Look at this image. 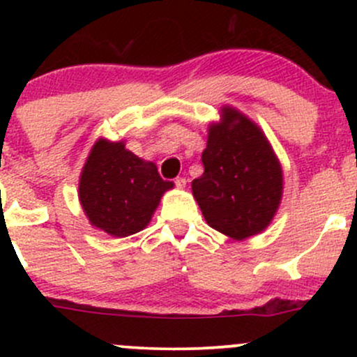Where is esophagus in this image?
<instances>
[{
    "mask_svg": "<svg viewBox=\"0 0 357 357\" xmlns=\"http://www.w3.org/2000/svg\"><path fill=\"white\" fill-rule=\"evenodd\" d=\"M174 184H176V188H179V190H184V188H186V179H184V178H176L174 179Z\"/></svg>",
    "mask_w": 357,
    "mask_h": 357,
    "instance_id": "1",
    "label": "esophagus"
}]
</instances>
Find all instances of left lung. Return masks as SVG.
Returning a JSON list of instances; mask_svg holds the SVG:
<instances>
[{"label":"left lung","mask_w":357,"mask_h":357,"mask_svg":"<svg viewBox=\"0 0 357 357\" xmlns=\"http://www.w3.org/2000/svg\"><path fill=\"white\" fill-rule=\"evenodd\" d=\"M204 173L191 191L206 223L241 241L267 230L284 195V171L264 130L231 105L208 127Z\"/></svg>","instance_id":"1"}]
</instances>
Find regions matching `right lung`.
I'll use <instances>...</instances> for the list:
<instances>
[{
  "mask_svg": "<svg viewBox=\"0 0 357 357\" xmlns=\"http://www.w3.org/2000/svg\"><path fill=\"white\" fill-rule=\"evenodd\" d=\"M173 188L154 162L126 149V141L99 137L82 167L79 202L96 230L124 238L144 230L162 195Z\"/></svg>",
  "mask_w": 357,
  "mask_h": 357,
  "instance_id": "obj_1",
  "label": "right lung"
}]
</instances>
